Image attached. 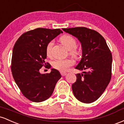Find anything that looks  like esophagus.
<instances>
[{
	"label": "esophagus",
	"instance_id": "1",
	"mask_svg": "<svg viewBox=\"0 0 124 124\" xmlns=\"http://www.w3.org/2000/svg\"><path fill=\"white\" fill-rule=\"evenodd\" d=\"M60 74L61 75H62V76H65L67 74L66 73H65V72H62V71L60 72Z\"/></svg>",
	"mask_w": 124,
	"mask_h": 124
}]
</instances>
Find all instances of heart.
<instances>
[{
	"label": "heart",
	"mask_w": 124,
	"mask_h": 124,
	"mask_svg": "<svg viewBox=\"0 0 124 124\" xmlns=\"http://www.w3.org/2000/svg\"><path fill=\"white\" fill-rule=\"evenodd\" d=\"M60 41L65 47L69 50V54L75 58H77L80 54V51L76 48L77 41L72 36L70 35H64L60 38ZM54 44L53 40H51L48 43L46 47V54L48 56L51 55V51ZM74 62L70 58L65 59H55L52 62L53 67L54 69L60 71H66L70 67L73 66Z\"/></svg>",
	"instance_id": "b5f03b06"
}]
</instances>
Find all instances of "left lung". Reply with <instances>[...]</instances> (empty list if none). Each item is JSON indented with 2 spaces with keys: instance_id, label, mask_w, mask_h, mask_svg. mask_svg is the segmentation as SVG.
<instances>
[{
  "instance_id": "obj_1",
  "label": "left lung",
  "mask_w": 124,
  "mask_h": 124,
  "mask_svg": "<svg viewBox=\"0 0 124 124\" xmlns=\"http://www.w3.org/2000/svg\"><path fill=\"white\" fill-rule=\"evenodd\" d=\"M81 43L82 58L76 69L85 70L77 74L72 84L74 95L86 104L100 98L110 82L112 57L105 40L98 32L84 27L62 29Z\"/></svg>"
}]
</instances>
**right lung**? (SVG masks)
Instances as JSON below:
<instances>
[{
  "instance_id": "obj_1",
  "label": "right lung",
  "mask_w": 124,
  "mask_h": 124,
  "mask_svg": "<svg viewBox=\"0 0 124 124\" xmlns=\"http://www.w3.org/2000/svg\"><path fill=\"white\" fill-rule=\"evenodd\" d=\"M62 33L59 29L37 28L23 33L14 46L11 62L13 78L23 95L33 102L48 99L62 77L53 69L50 73H40L43 66L51 67L45 62L47 43Z\"/></svg>"
}]
</instances>
